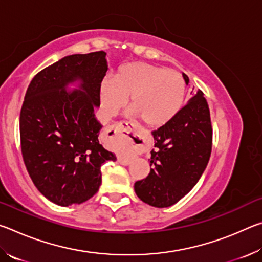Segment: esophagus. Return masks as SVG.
Returning a JSON list of instances; mask_svg holds the SVG:
<instances>
[{"instance_id": "esophagus-1", "label": "esophagus", "mask_w": 262, "mask_h": 262, "mask_svg": "<svg viewBox=\"0 0 262 262\" xmlns=\"http://www.w3.org/2000/svg\"><path fill=\"white\" fill-rule=\"evenodd\" d=\"M107 132H112V133H114V134L126 136L128 140L132 141V144L134 145L136 150H137V148L140 147V144H137V143H140V141H139V139H137V136L134 133V128L130 127L129 125H128V123H127V126L112 127V128H110ZM133 140H134L135 142H133ZM118 162L122 164V165H129V163H130L129 161H127V159H123V158H118Z\"/></svg>"}]
</instances>
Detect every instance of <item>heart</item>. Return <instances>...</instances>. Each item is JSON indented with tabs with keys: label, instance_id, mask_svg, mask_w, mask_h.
<instances>
[{
	"label": "heart",
	"instance_id": "obj_1",
	"mask_svg": "<svg viewBox=\"0 0 262 262\" xmlns=\"http://www.w3.org/2000/svg\"><path fill=\"white\" fill-rule=\"evenodd\" d=\"M185 95L180 73L143 62L122 66L112 79L104 78L99 88L100 105L107 117L120 112L128 98L132 117L150 128L170 122L183 107Z\"/></svg>",
	"mask_w": 262,
	"mask_h": 262
}]
</instances>
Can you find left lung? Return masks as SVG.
I'll return each instance as SVG.
<instances>
[{
  "instance_id": "left-lung-1",
  "label": "left lung",
  "mask_w": 262,
  "mask_h": 262,
  "mask_svg": "<svg viewBox=\"0 0 262 262\" xmlns=\"http://www.w3.org/2000/svg\"><path fill=\"white\" fill-rule=\"evenodd\" d=\"M183 76L188 84L187 75ZM152 135L156 149L150 152V173L136 181L134 189L143 202L166 208L196 185L209 162L212 128L203 92L199 90L170 122L154 130Z\"/></svg>"
}]
</instances>
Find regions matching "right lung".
Masks as SVG:
<instances>
[{
  "label": "right lung",
  "instance_id": "right-lung-1",
  "mask_svg": "<svg viewBox=\"0 0 262 262\" xmlns=\"http://www.w3.org/2000/svg\"><path fill=\"white\" fill-rule=\"evenodd\" d=\"M107 72L106 53L64 56L39 72L26 90L19 117L20 148L35 187L57 206L85 202L98 192L100 167L115 155L104 149L95 107ZM80 81L73 93L67 85Z\"/></svg>",
  "mask_w": 262,
  "mask_h": 262
}]
</instances>
